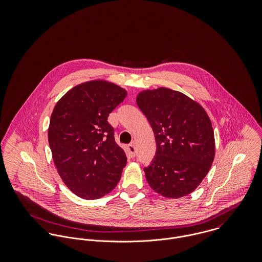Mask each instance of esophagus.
Instances as JSON below:
<instances>
[{"label":"esophagus","instance_id":"34e87169","mask_svg":"<svg viewBox=\"0 0 262 262\" xmlns=\"http://www.w3.org/2000/svg\"><path fill=\"white\" fill-rule=\"evenodd\" d=\"M127 150H128V152H129V155L131 156V157H134L135 156V145L133 144V143H131V144H129L128 146H127Z\"/></svg>","mask_w":262,"mask_h":262}]
</instances>
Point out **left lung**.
I'll return each mask as SVG.
<instances>
[{"mask_svg":"<svg viewBox=\"0 0 262 262\" xmlns=\"http://www.w3.org/2000/svg\"><path fill=\"white\" fill-rule=\"evenodd\" d=\"M137 106L153 130L156 151L144 168L150 187L179 199L192 192L215 157V136L205 109L185 94L167 88L140 92Z\"/></svg>","mask_w":262,"mask_h":262,"instance_id":"1","label":"left lung"}]
</instances>
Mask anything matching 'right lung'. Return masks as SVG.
Masks as SVG:
<instances>
[{"label": "right lung", "mask_w": 262, "mask_h": 262, "mask_svg": "<svg viewBox=\"0 0 262 262\" xmlns=\"http://www.w3.org/2000/svg\"><path fill=\"white\" fill-rule=\"evenodd\" d=\"M126 96L123 88L94 79L71 89L52 111L48 142L53 162L66 186L81 199L106 195L121 179L127 158L108 117Z\"/></svg>", "instance_id": "obj_1"}]
</instances>
